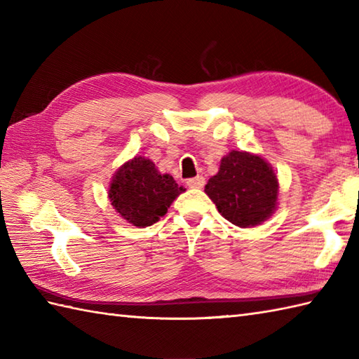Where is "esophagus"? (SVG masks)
Segmentation results:
<instances>
[{
  "instance_id": "34e87169",
  "label": "esophagus",
  "mask_w": 359,
  "mask_h": 359,
  "mask_svg": "<svg viewBox=\"0 0 359 359\" xmlns=\"http://www.w3.org/2000/svg\"><path fill=\"white\" fill-rule=\"evenodd\" d=\"M187 185L189 188H203L205 177H203V175H196V177L187 180Z\"/></svg>"
}]
</instances>
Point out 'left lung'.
<instances>
[{
  "mask_svg": "<svg viewBox=\"0 0 359 359\" xmlns=\"http://www.w3.org/2000/svg\"><path fill=\"white\" fill-rule=\"evenodd\" d=\"M278 188L276 175L264 158L231 151L220 160L219 172L205 185V193L226 220L248 228L271 216Z\"/></svg>",
  "mask_w": 359,
  "mask_h": 359,
  "instance_id": "obj_1",
  "label": "left lung"
}]
</instances>
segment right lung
<instances>
[{
    "instance_id": "1",
    "label": "right lung",
    "mask_w": 359,
    "mask_h": 359,
    "mask_svg": "<svg viewBox=\"0 0 359 359\" xmlns=\"http://www.w3.org/2000/svg\"><path fill=\"white\" fill-rule=\"evenodd\" d=\"M182 191L172 175L160 174L149 158L134 157L114 175L109 199L121 217L144 228L165 216Z\"/></svg>"
}]
</instances>
